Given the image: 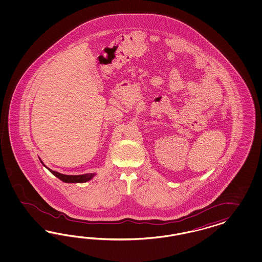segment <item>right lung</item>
Masks as SVG:
<instances>
[{"instance_id":"right-lung-1","label":"right lung","mask_w":262,"mask_h":262,"mask_svg":"<svg viewBox=\"0 0 262 262\" xmlns=\"http://www.w3.org/2000/svg\"><path fill=\"white\" fill-rule=\"evenodd\" d=\"M50 172L52 174H55L56 178H58L60 181H62L64 183H85L89 180H91L95 174H92V173H88V174H76V176H73V174H63L56 172V171H53L51 169H49Z\"/></svg>"}]
</instances>
